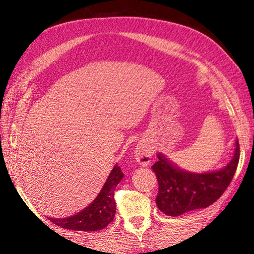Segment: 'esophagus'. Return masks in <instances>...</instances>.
I'll list each match as a JSON object with an SVG mask.
<instances>
[{
  "label": "esophagus",
  "instance_id": "1",
  "mask_svg": "<svg viewBox=\"0 0 254 254\" xmlns=\"http://www.w3.org/2000/svg\"><path fill=\"white\" fill-rule=\"evenodd\" d=\"M134 156L136 162L140 165H148L151 161V156H152V151L150 150V148L145 144H138L136 149L134 151Z\"/></svg>",
  "mask_w": 254,
  "mask_h": 254
}]
</instances>
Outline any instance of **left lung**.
<instances>
[{
  "label": "left lung",
  "instance_id": "8db88e82",
  "mask_svg": "<svg viewBox=\"0 0 254 254\" xmlns=\"http://www.w3.org/2000/svg\"><path fill=\"white\" fill-rule=\"evenodd\" d=\"M239 143L229 164L220 171L190 173L183 171L169 162L162 154L151 166L158 182L156 203L159 210L169 216H179L189 211L207 208L217 201L230 185L239 162Z\"/></svg>",
  "mask_w": 254,
  "mask_h": 254
}]
</instances>
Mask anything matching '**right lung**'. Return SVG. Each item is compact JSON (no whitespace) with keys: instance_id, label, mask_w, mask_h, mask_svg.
<instances>
[{"instance_id":"1","label":"right lung","mask_w":254,"mask_h":254,"mask_svg":"<svg viewBox=\"0 0 254 254\" xmlns=\"http://www.w3.org/2000/svg\"><path fill=\"white\" fill-rule=\"evenodd\" d=\"M124 173L119 166L116 165L110 173L102 190L93 200V202L74 216L65 218H51V221L59 227L76 231H97L106 228L113 221L116 214V200L114 190Z\"/></svg>"}]
</instances>
